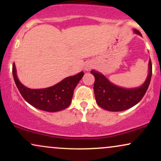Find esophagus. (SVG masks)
I'll return each mask as SVG.
<instances>
[{"label":"esophagus","instance_id":"obj_1","mask_svg":"<svg viewBox=\"0 0 161 161\" xmlns=\"http://www.w3.org/2000/svg\"><path fill=\"white\" fill-rule=\"evenodd\" d=\"M92 67V65L91 64H87L86 66H85V70H86V71H88Z\"/></svg>","mask_w":161,"mask_h":161}]
</instances>
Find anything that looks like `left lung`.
I'll use <instances>...</instances> for the list:
<instances>
[{
	"instance_id": "1",
	"label": "left lung",
	"mask_w": 161,
	"mask_h": 161,
	"mask_svg": "<svg viewBox=\"0 0 161 161\" xmlns=\"http://www.w3.org/2000/svg\"><path fill=\"white\" fill-rule=\"evenodd\" d=\"M136 34L142 36L139 31L135 29ZM95 76L94 92L97 104L109 111H123L137 104L142 99L150 85L152 75V64L149 60V73L145 83L139 88H123L116 86L108 80L104 75L92 70Z\"/></svg>"
}]
</instances>
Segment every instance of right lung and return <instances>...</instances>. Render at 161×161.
I'll return each mask as SVG.
<instances>
[{"label":"right lung","mask_w":161,"mask_h":161,"mask_svg":"<svg viewBox=\"0 0 161 161\" xmlns=\"http://www.w3.org/2000/svg\"><path fill=\"white\" fill-rule=\"evenodd\" d=\"M84 73L66 77L60 82L49 88L31 89L24 86L17 78L15 64H13V75L16 86L25 101L35 108L47 112H57L69 106L73 91Z\"/></svg>","instance_id":"right-lung-1"}]
</instances>
